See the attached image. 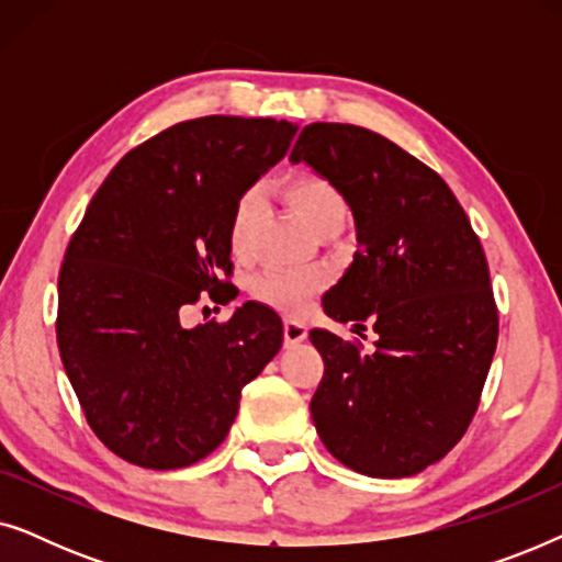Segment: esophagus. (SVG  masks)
Here are the masks:
<instances>
[{"label": "esophagus", "instance_id": "esophagus-1", "mask_svg": "<svg viewBox=\"0 0 562 562\" xmlns=\"http://www.w3.org/2000/svg\"><path fill=\"white\" fill-rule=\"evenodd\" d=\"M306 340V325L299 319L286 317L283 319V342L286 345H299Z\"/></svg>", "mask_w": 562, "mask_h": 562}]
</instances>
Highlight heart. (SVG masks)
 I'll list each match as a JSON object with an SVG mask.
<instances>
[{
	"instance_id": "obj_1",
	"label": "heart",
	"mask_w": 562,
	"mask_h": 562,
	"mask_svg": "<svg viewBox=\"0 0 562 562\" xmlns=\"http://www.w3.org/2000/svg\"><path fill=\"white\" fill-rule=\"evenodd\" d=\"M286 202L291 204L306 227L312 233L325 225L329 220L345 217L348 214V204L340 194V189L333 181L322 179L317 173H302L291 179L283 189ZM260 217V194L258 191H248L237 199L233 214H229L227 225V245L229 252L237 260H248L252 256V235H256V225ZM322 286V273L317 271H289V273H266L252 283V294L260 302L279 306L286 312L304 310L306 302L317 294Z\"/></svg>"
}]
</instances>
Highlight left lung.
I'll list each match as a JSON object with an SVG mask.
<instances>
[{"label": "left lung", "instance_id": "8db88e82", "mask_svg": "<svg viewBox=\"0 0 562 562\" xmlns=\"http://www.w3.org/2000/svg\"><path fill=\"white\" fill-rule=\"evenodd\" d=\"M333 181L356 222L358 252L322 296L327 317L373 327L375 350L329 329L312 419L352 471L404 479L448 456L471 425L494 360L498 314L483 248L448 183L389 137L314 122L289 156Z\"/></svg>", "mask_w": 562, "mask_h": 562}]
</instances>
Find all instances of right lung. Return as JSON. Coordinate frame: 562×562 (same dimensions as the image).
Here are the masks:
<instances>
[{"mask_svg": "<svg viewBox=\"0 0 562 562\" xmlns=\"http://www.w3.org/2000/svg\"><path fill=\"white\" fill-rule=\"evenodd\" d=\"M286 120L199 117L130 150L91 199L58 276L56 337L94 435L127 463L173 471L210 456L240 394L283 342L271 306L183 327L202 294L227 304L237 199L286 156Z\"/></svg>", "mask_w": 562, "mask_h": 562, "instance_id": "obj_1", "label": "right lung"}]
</instances>
